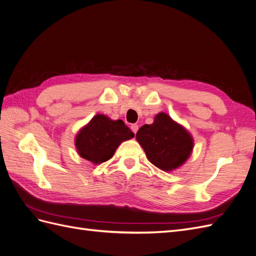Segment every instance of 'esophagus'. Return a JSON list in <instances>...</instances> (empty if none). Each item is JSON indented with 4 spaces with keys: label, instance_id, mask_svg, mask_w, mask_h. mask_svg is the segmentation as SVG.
Listing matches in <instances>:
<instances>
[{
    "label": "esophagus",
    "instance_id": "34e87169",
    "mask_svg": "<svg viewBox=\"0 0 256 256\" xmlns=\"http://www.w3.org/2000/svg\"><path fill=\"white\" fill-rule=\"evenodd\" d=\"M130 128H131V130H132V132H134V134L138 132V126L136 125V124H132V125L130 126Z\"/></svg>",
    "mask_w": 256,
    "mask_h": 256
}]
</instances>
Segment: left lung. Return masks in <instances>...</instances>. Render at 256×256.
Wrapping results in <instances>:
<instances>
[{"instance_id": "1", "label": "left lung", "mask_w": 256, "mask_h": 256, "mask_svg": "<svg viewBox=\"0 0 256 256\" xmlns=\"http://www.w3.org/2000/svg\"><path fill=\"white\" fill-rule=\"evenodd\" d=\"M136 138L147 159L164 172L182 166L193 150V138L187 129L164 112L154 116L152 125L138 129Z\"/></svg>"}]
</instances>
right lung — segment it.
<instances>
[{
	"instance_id": "1",
	"label": "right lung",
	"mask_w": 256,
	"mask_h": 256,
	"mask_svg": "<svg viewBox=\"0 0 256 256\" xmlns=\"http://www.w3.org/2000/svg\"><path fill=\"white\" fill-rule=\"evenodd\" d=\"M134 136L122 120H112L104 114H97L76 136L78 154L94 164H100L113 157L124 141Z\"/></svg>"
}]
</instances>
